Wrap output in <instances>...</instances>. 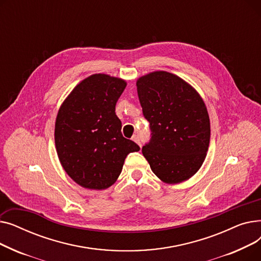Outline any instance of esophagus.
Returning <instances> with one entry per match:
<instances>
[{"label":"esophagus","mask_w":261,"mask_h":261,"mask_svg":"<svg viewBox=\"0 0 261 261\" xmlns=\"http://www.w3.org/2000/svg\"><path fill=\"white\" fill-rule=\"evenodd\" d=\"M132 141H133V142H135V143L138 144V145L142 146V145H141V141H140L139 135H136V134H135V135H133V136H132Z\"/></svg>","instance_id":"obj_1"}]
</instances>
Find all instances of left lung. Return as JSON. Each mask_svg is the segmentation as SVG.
I'll use <instances>...</instances> for the list:
<instances>
[{
  "label": "left lung",
  "instance_id": "1",
  "mask_svg": "<svg viewBox=\"0 0 261 261\" xmlns=\"http://www.w3.org/2000/svg\"><path fill=\"white\" fill-rule=\"evenodd\" d=\"M136 87L151 130L142 149L150 168L167 184L190 179L206 158L211 140L210 116L200 94L165 71L140 77Z\"/></svg>",
  "mask_w": 261,
  "mask_h": 261
}]
</instances>
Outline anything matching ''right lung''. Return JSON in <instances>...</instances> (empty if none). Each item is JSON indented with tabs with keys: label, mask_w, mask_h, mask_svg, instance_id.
<instances>
[{
	"label": "right lung",
	"mask_w": 261,
	"mask_h": 261,
	"mask_svg": "<svg viewBox=\"0 0 261 261\" xmlns=\"http://www.w3.org/2000/svg\"><path fill=\"white\" fill-rule=\"evenodd\" d=\"M127 82L93 74L73 89L59 108L55 145L59 161L81 187L101 190L113 185L123 162L140 147L121 134L115 106Z\"/></svg>",
	"instance_id": "add662e5"
}]
</instances>
